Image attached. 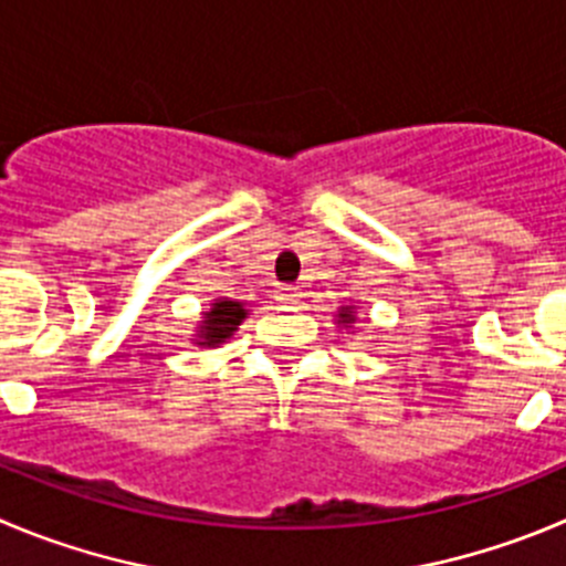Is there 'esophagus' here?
I'll use <instances>...</instances> for the list:
<instances>
[{
  "label": "esophagus",
  "mask_w": 566,
  "mask_h": 566,
  "mask_svg": "<svg viewBox=\"0 0 566 566\" xmlns=\"http://www.w3.org/2000/svg\"><path fill=\"white\" fill-rule=\"evenodd\" d=\"M300 297H303V292L297 286H277V292H274V300L280 305H294L300 303Z\"/></svg>",
  "instance_id": "34e87169"
}]
</instances>
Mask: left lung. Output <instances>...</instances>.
I'll list each match as a JSON object with an SVG mask.
<instances>
[{"label": "left lung", "instance_id": "obj_1", "mask_svg": "<svg viewBox=\"0 0 566 566\" xmlns=\"http://www.w3.org/2000/svg\"><path fill=\"white\" fill-rule=\"evenodd\" d=\"M355 305H342V308L336 311V325L338 327H353L355 325Z\"/></svg>", "mask_w": 566, "mask_h": 566}]
</instances>
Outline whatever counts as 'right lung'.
Segmentation results:
<instances>
[{
  "instance_id": "obj_1",
  "label": "right lung",
  "mask_w": 566,
  "mask_h": 566,
  "mask_svg": "<svg viewBox=\"0 0 566 566\" xmlns=\"http://www.w3.org/2000/svg\"><path fill=\"white\" fill-rule=\"evenodd\" d=\"M244 319H247L244 303L230 297L213 300L211 308L202 311V316H199V325L197 331H193L191 342L197 344V347H208V349L219 347V344L233 338V333L239 331V325Z\"/></svg>"
}]
</instances>
